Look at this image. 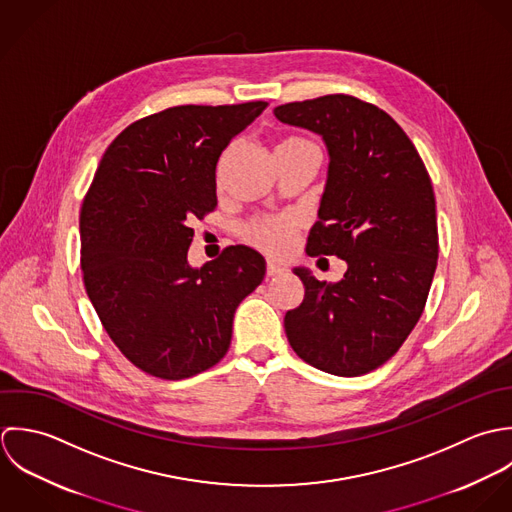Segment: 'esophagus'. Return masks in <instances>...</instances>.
I'll use <instances>...</instances> for the list:
<instances>
[{
  "label": "esophagus",
  "instance_id": "esophagus-1",
  "mask_svg": "<svg viewBox=\"0 0 512 512\" xmlns=\"http://www.w3.org/2000/svg\"><path fill=\"white\" fill-rule=\"evenodd\" d=\"M283 273H285V269L281 265L267 261V277H277V275H283Z\"/></svg>",
  "mask_w": 512,
  "mask_h": 512
}]
</instances>
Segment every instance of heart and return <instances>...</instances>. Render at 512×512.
<instances>
[{"instance_id":"1","label":"heart","mask_w":512,"mask_h":512,"mask_svg":"<svg viewBox=\"0 0 512 512\" xmlns=\"http://www.w3.org/2000/svg\"><path fill=\"white\" fill-rule=\"evenodd\" d=\"M291 144L312 146L305 138H285L279 144V148L291 146ZM297 231H299V221L293 215H265L251 221L243 229V237L247 243L261 249L263 253L281 257L293 249L297 241Z\"/></svg>"}]
</instances>
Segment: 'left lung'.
<instances>
[{"instance_id":"8db88e82","label":"left lung","mask_w":512,"mask_h":512,"mask_svg":"<svg viewBox=\"0 0 512 512\" xmlns=\"http://www.w3.org/2000/svg\"><path fill=\"white\" fill-rule=\"evenodd\" d=\"M275 116L320 134L328 148V180L307 253L348 265L338 283L295 269L305 299L285 314L287 338L322 372L368 374L400 350L429 295L439 253L429 174L402 126L356 97L281 104Z\"/></svg>"}]
</instances>
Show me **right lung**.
<instances>
[{"label": "right lung", "instance_id": "add662e5", "mask_svg": "<svg viewBox=\"0 0 512 512\" xmlns=\"http://www.w3.org/2000/svg\"><path fill=\"white\" fill-rule=\"evenodd\" d=\"M265 101L184 104L124 128L106 148L81 209L87 295L118 350L162 380L215 366L233 314L265 277V259L231 245L188 263L192 223L217 205L215 166Z\"/></svg>", "mask_w": 512, "mask_h": 512}]
</instances>
